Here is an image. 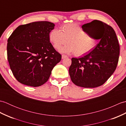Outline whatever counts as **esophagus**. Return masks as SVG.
Wrapping results in <instances>:
<instances>
[{
	"label": "esophagus",
	"mask_w": 126,
	"mask_h": 126,
	"mask_svg": "<svg viewBox=\"0 0 126 126\" xmlns=\"http://www.w3.org/2000/svg\"><path fill=\"white\" fill-rule=\"evenodd\" d=\"M68 56L66 55H63L62 56V59H64L65 58H67Z\"/></svg>",
	"instance_id": "34e87169"
}]
</instances>
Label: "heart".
Segmentation results:
<instances>
[{
  "label": "heart",
  "mask_w": 126,
  "mask_h": 126,
  "mask_svg": "<svg viewBox=\"0 0 126 126\" xmlns=\"http://www.w3.org/2000/svg\"><path fill=\"white\" fill-rule=\"evenodd\" d=\"M49 39L53 47L60 48L67 43L68 44L60 50L62 53H73L81 56L89 53L95 49L98 39L93 38L84 32L79 24L70 23L62 26L60 31L53 29L50 32Z\"/></svg>",
  "instance_id": "b5f03b06"
}]
</instances>
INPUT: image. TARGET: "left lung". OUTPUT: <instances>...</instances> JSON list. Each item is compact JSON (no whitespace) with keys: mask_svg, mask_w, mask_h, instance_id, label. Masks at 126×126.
I'll list each match as a JSON object with an SVG mask.
<instances>
[{"mask_svg":"<svg viewBox=\"0 0 126 126\" xmlns=\"http://www.w3.org/2000/svg\"><path fill=\"white\" fill-rule=\"evenodd\" d=\"M82 27L100 42L89 53L78 58H72L69 73L72 82L77 86L96 88L103 84L115 70L120 45L114 29L101 21L94 20Z\"/></svg>","mask_w":126,"mask_h":126,"instance_id":"1","label":"left lung"}]
</instances>
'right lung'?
I'll use <instances>...</instances> for the list:
<instances>
[{"label": "right lung", "instance_id": "add662e5", "mask_svg": "<svg viewBox=\"0 0 126 126\" xmlns=\"http://www.w3.org/2000/svg\"><path fill=\"white\" fill-rule=\"evenodd\" d=\"M55 25L47 21L20 25L8 39L7 60L13 75L20 83L41 86L61 61V55L49 39Z\"/></svg>", "mask_w": 126, "mask_h": 126}]
</instances>
